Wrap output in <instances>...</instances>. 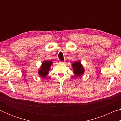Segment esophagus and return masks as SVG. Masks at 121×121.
Listing matches in <instances>:
<instances>
[{
	"instance_id": "34e87169",
	"label": "esophagus",
	"mask_w": 121,
	"mask_h": 121,
	"mask_svg": "<svg viewBox=\"0 0 121 121\" xmlns=\"http://www.w3.org/2000/svg\"><path fill=\"white\" fill-rule=\"evenodd\" d=\"M60 63H65V61H60Z\"/></svg>"
}]
</instances>
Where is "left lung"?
<instances>
[{"mask_svg": "<svg viewBox=\"0 0 121 121\" xmlns=\"http://www.w3.org/2000/svg\"><path fill=\"white\" fill-rule=\"evenodd\" d=\"M71 65L73 68V73L76 76V77L81 76L84 73V69L79 61H75V62L72 63Z\"/></svg>", "mask_w": 121, "mask_h": 121, "instance_id": "obj_1", "label": "left lung"}]
</instances>
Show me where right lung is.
I'll return each mask as SVG.
<instances>
[{
	"mask_svg": "<svg viewBox=\"0 0 121 121\" xmlns=\"http://www.w3.org/2000/svg\"><path fill=\"white\" fill-rule=\"evenodd\" d=\"M53 62L52 61H44L41 65L40 69L38 70V74L42 77H46L48 75V71L50 70L51 65Z\"/></svg>",
	"mask_w": 121,
	"mask_h": 121,
	"instance_id": "right-lung-1",
	"label": "right lung"
}]
</instances>
